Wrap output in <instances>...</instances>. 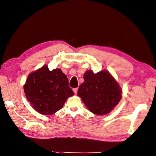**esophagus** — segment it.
<instances>
[{"mask_svg": "<svg viewBox=\"0 0 156 156\" xmlns=\"http://www.w3.org/2000/svg\"><path fill=\"white\" fill-rule=\"evenodd\" d=\"M73 92H74L75 94H77V92H78V88L73 89Z\"/></svg>", "mask_w": 156, "mask_h": 156, "instance_id": "1", "label": "esophagus"}]
</instances>
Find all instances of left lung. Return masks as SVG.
<instances>
[{"label":"left lung","mask_w":156,"mask_h":156,"mask_svg":"<svg viewBox=\"0 0 156 156\" xmlns=\"http://www.w3.org/2000/svg\"><path fill=\"white\" fill-rule=\"evenodd\" d=\"M84 80L79 87L78 95L94 114H107L120 102L122 91L107 71L94 73L91 70H88L84 73Z\"/></svg>","instance_id":"8db88e82"}]
</instances>
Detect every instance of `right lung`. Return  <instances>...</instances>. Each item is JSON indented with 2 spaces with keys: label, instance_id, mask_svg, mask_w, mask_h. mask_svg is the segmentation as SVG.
<instances>
[{
  "label": "right lung",
  "instance_id": "right-lung-1",
  "mask_svg": "<svg viewBox=\"0 0 156 156\" xmlns=\"http://www.w3.org/2000/svg\"><path fill=\"white\" fill-rule=\"evenodd\" d=\"M24 91L34 109L43 115L54 114L73 95L67 76L60 69L49 71L46 65L29 75Z\"/></svg>",
  "mask_w": 156,
  "mask_h": 156
}]
</instances>
